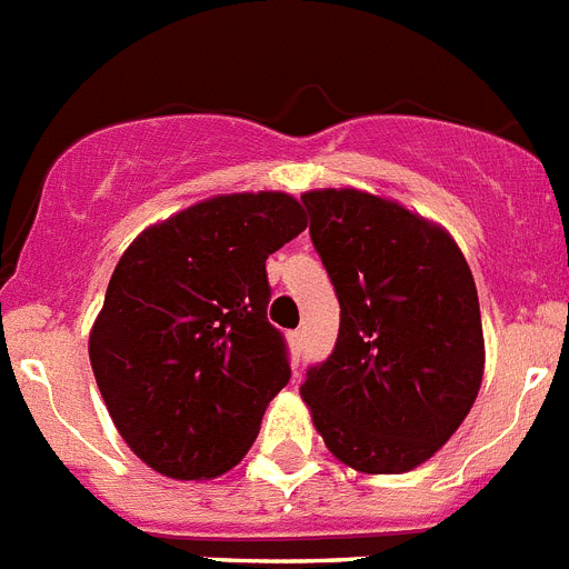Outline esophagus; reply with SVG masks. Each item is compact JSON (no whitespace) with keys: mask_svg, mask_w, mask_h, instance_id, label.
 <instances>
[{"mask_svg":"<svg viewBox=\"0 0 569 569\" xmlns=\"http://www.w3.org/2000/svg\"><path fill=\"white\" fill-rule=\"evenodd\" d=\"M290 339V350H293V356L301 353V345H305V333L301 330H293V333L288 336Z\"/></svg>","mask_w":569,"mask_h":569,"instance_id":"1","label":"esophagus"}]
</instances>
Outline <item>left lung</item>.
Listing matches in <instances>:
<instances>
[{"mask_svg":"<svg viewBox=\"0 0 569 569\" xmlns=\"http://www.w3.org/2000/svg\"><path fill=\"white\" fill-rule=\"evenodd\" d=\"M339 296L333 353L301 399L330 453L361 472H407L459 430L485 373L476 281L459 244L361 190L301 196Z\"/></svg>","mask_w":569,"mask_h":569,"instance_id":"left-lung-1","label":"left lung"}]
</instances>
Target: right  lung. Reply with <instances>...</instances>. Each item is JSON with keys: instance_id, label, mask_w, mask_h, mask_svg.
<instances>
[{"instance_id": "1", "label": "right lung", "mask_w": 569, "mask_h": 569, "mask_svg": "<svg viewBox=\"0 0 569 569\" xmlns=\"http://www.w3.org/2000/svg\"><path fill=\"white\" fill-rule=\"evenodd\" d=\"M305 228L288 193L216 196L148 228L119 259L90 365L116 430L156 472L213 479L256 441L290 381L264 261Z\"/></svg>"}]
</instances>
